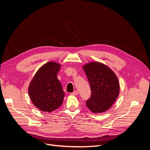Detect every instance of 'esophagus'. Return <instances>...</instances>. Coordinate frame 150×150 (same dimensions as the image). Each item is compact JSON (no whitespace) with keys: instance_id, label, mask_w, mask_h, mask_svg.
<instances>
[{"instance_id":"obj_1","label":"esophagus","mask_w":150,"mask_h":150,"mask_svg":"<svg viewBox=\"0 0 150 150\" xmlns=\"http://www.w3.org/2000/svg\"><path fill=\"white\" fill-rule=\"evenodd\" d=\"M78 91H74L73 93H71V95H74V96H76V95H78Z\"/></svg>"}]
</instances>
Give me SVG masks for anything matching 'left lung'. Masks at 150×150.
<instances>
[{"instance_id": "1", "label": "left lung", "mask_w": 150, "mask_h": 150, "mask_svg": "<svg viewBox=\"0 0 150 150\" xmlns=\"http://www.w3.org/2000/svg\"><path fill=\"white\" fill-rule=\"evenodd\" d=\"M88 79L91 96L86 106L94 113L108 110L120 94V83L111 68L99 62H91L83 66Z\"/></svg>"}]
</instances>
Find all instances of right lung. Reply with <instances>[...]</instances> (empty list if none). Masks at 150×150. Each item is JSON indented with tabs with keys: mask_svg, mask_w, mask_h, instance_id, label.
<instances>
[{
	"mask_svg": "<svg viewBox=\"0 0 150 150\" xmlns=\"http://www.w3.org/2000/svg\"><path fill=\"white\" fill-rule=\"evenodd\" d=\"M61 67L56 62L46 63L36 72L29 84L30 100L41 111L51 112L60 107L63 102L65 94L57 78Z\"/></svg>",
	"mask_w": 150,
	"mask_h": 150,
	"instance_id": "add662e5",
	"label": "right lung"
}]
</instances>
